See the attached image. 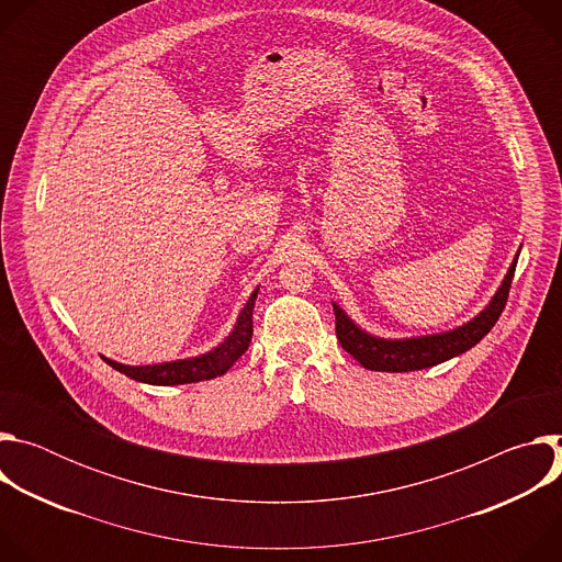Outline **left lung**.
I'll return each instance as SVG.
<instances>
[{
	"label": "left lung",
	"instance_id": "obj_1",
	"mask_svg": "<svg viewBox=\"0 0 562 562\" xmlns=\"http://www.w3.org/2000/svg\"><path fill=\"white\" fill-rule=\"evenodd\" d=\"M516 260L512 262L498 293L490 302V306L475 315L471 323L440 334V336H425V338H409V340H382L364 334L360 327H356L347 313L334 304L336 313V336L347 353H351L364 369L371 371H418L427 369L434 364H440L453 356H460L475 347L480 340H483L492 327L498 323V317L507 304L514 271H516Z\"/></svg>",
	"mask_w": 562,
	"mask_h": 562
}]
</instances>
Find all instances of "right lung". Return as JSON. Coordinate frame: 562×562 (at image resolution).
<instances>
[{
    "label": "right lung",
    "mask_w": 562,
    "mask_h": 562,
    "mask_svg": "<svg viewBox=\"0 0 562 562\" xmlns=\"http://www.w3.org/2000/svg\"><path fill=\"white\" fill-rule=\"evenodd\" d=\"M258 297V289L251 293L247 306L243 308L237 317V325L231 331V336L215 347L213 351L198 356V358H189V360H176V362H165V364H148V367H128V364H120L113 362L109 358L106 364H111L115 371L137 380V382H146V384H159V386H169V384H189V382H200V380H211L217 375H224L233 362L243 356L249 345H251V336H254V304Z\"/></svg>",
    "instance_id": "right-lung-1"
}]
</instances>
